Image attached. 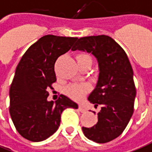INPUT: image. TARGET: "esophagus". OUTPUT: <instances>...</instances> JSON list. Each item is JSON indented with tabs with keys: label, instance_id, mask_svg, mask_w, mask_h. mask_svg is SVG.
<instances>
[{
	"label": "esophagus",
	"instance_id": "obj_1",
	"mask_svg": "<svg viewBox=\"0 0 152 152\" xmlns=\"http://www.w3.org/2000/svg\"><path fill=\"white\" fill-rule=\"evenodd\" d=\"M78 109H79V110L81 112V113H85V112L86 111V109L82 104H79V106H78Z\"/></svg>",
	"mask_w": 152,
	"mask_h": 152
}]
</instances>
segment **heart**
Listing matches in <instances>:
<instances>
[{"label": "heart", "instance_id": "obj_1", "mask_svg": "<svg viewBox=\"0 0 152 152\" xmlns=\"http://www.w3.org/2000/svg\"><path fill=\"white\" fill-rule=\"evenodd\" d=\"M76 58L78 64L86 61H91V56L86 53L78 54L76 55ZM88 91H89V87L86 84H73L68 86L65 89L66 94L73 99H82Z\"/></svg>", "mask_w": 152, "mask_h": 152}]
</instances>
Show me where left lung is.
I'll return each instance as SVG.
<instances>
[{"instance_id": "1", "label": "left lung", "mask_w": 152, "mask_h": 152, "mask_svg": "<svg viewBox=\"0 0 152 152\" xmlns=\"http://www.w3.org/2000/svg\"><path fill=\"white\" fill-rule=\"evenodd\" d=\"M77 49L91 53L99 66L98 83L88 98L94 108L100 107L98 122L91 128L82 127V131L95 142H109L122 134L134 111L132 67L123 48L109 36L80 38L72 48Z\"/></svg>"}]
</instances>
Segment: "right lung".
<instances>
[{
  "label": "right lung",
  "instance_id": "obj_1",
  "mask_svg": "<svg viewBox=\"0 0 152 152\" xmlns=\"http://www.w3.org/2000/svg\"><path fill=\"white\" fill-rule=\"evenodd\" d=\"M78 38L43 36L24 53L10 87V114L17 132L31 142H41L58 130L61 114L78 105L65 95L48 101V90L57 78L55 62Z\"/></svg>",
  "mask_w": 152,
  "mask_h": 152
}]
</instances>
